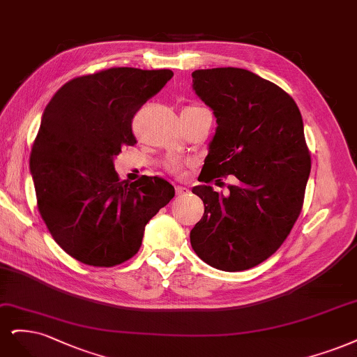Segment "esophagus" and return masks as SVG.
Listing matches in <instances>:
<instances>
[{
  "instance_id": "esophagus-1",
  "label": "esophagus",
  "mask_w": 357,
  "mask_h": 357,
  "mask_svg": "<svg viewBox=\"0 0 357 357\" xmlns=\"http://www.w3.org/2000/svg\"><path fill=\"white\" fill-rule=\"evenodd\" d=\"M187 192H188V188H185V187H181V185H178V187H176V194H178V195L187 194Z\"/></svg>"
}]
</instances>
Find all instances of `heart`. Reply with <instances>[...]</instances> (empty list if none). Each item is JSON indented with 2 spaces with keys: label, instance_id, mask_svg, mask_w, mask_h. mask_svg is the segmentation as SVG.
<instances>
[{
  "label": "heart",
  "instance_id": "b5f03b06",
  "mask_svg": "<svg viewBox=\"0 0 357 357\" xmlns=\"http://www.w3.org/2000/svg\"><path fill=\"white\" fill-rule=\"evenodd\" d=\"M169 167H170L172 170H178L181 166H179L178 162H170V163H169Z\"/></svg>",
  "mask_w": 357,
  "mask_h": 357
}]
</instances>
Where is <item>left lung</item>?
<instances>
[{"label":"left lung","instance_id":"obj_1","mask_svg":"<svg viewBox=\"0 0 357 357\" xmlns=\"http://www.w3.org/2000/svg\"><path fill=\"white\" fill-rule=\"evenodd\" d=\"M192 90L216 119L203 181L233 175L236 185L225 195L192 188L204 213L191 246L213 268L248 270L282 246L300 216L312 169L301 112L279 86L241 68L194 71Z\"/></svg>","mask_w":357,"mask_h":357}]
</instances>
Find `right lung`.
I'll use <instances>...</instances> for the list:
<instances>
[{"mask_svg": "<svg viewBox=\"0 0 357 357\" xmlns=\"http://www.w3.org/2000/svg\"><path fill=\"white\" fill-rule=\"evenodd\" d=\"M174 77L111 68L63 84L45 107L29 169L41 218L68 255L114 267L137 254L148 221L174 199L162 178L120 181L114 158L135 145L132 119Z\"/></svg>", "mask_w": 357, "mask_h": 357, "instance_id": "1", "label": "right lung"}]
</instances>
